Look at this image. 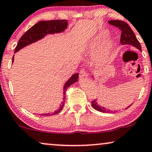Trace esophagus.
<instances>
[{"label":"esophagus","instance_id":"obj_1","mask_svg":"<svg viewBox=\"0 0 152 152\" xmlns=\"http://www.w3.org/2000/svg\"><path fill=\"white\" fill-rule=\"evenodd\" d=\"M79 76H80V78H82V79L88 78V74H87V72L85 71V69H81L80 71Z\"/></svg>","mask_w":152,"mask_h":152}]
</instances>
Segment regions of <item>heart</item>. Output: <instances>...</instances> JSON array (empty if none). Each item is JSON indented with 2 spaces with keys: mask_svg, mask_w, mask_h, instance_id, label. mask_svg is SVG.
Masks as SVG:
<instances>
[{
  "mask_svg": "<svg viewBox=\"0 0 152 152\" xmlns=\"http://www.w3.org/2000/svg\"><path fill=\"white\" fill-rule=\"evenodd\" d=\"M108 32L107 30H104L101 32V33L98 36H96V37H94L92 39V41L91 42L90 44V50L92 53H94L96 51L97 46H99V44H100V42H102V40L104 39L105 37H106L108 35ZM113 42L111 40H107L105 43L103 44V46L101 48V50L102 52V56H101L98 58V62L100 64H102L106 60V58L107 56V53L109 51V50L110 49L111 46H112Z\"/></svg>",
  "mask_w": 152,
  "mask_h": 152,
  "instance_id": "b5f03b06",
  "label": "heart"
}]
</instances>
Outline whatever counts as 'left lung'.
<instances>
[{"label": "left lung", "instance_id": "1", "mask_svg": "<svg viewBox=\"0 0 152 152\" xmlns=\"http://www.w3.org/2000/svg\"><path fill=\"white\" fill-rule=\"evenodd\" d=\"M108 23H110V25L115 26V27L118 28L121 30L120 42L122 45L128 44V45L133 46V47L137 48L140 50H142L140 44L138 40L137 39L134 32L131 30V28L128 25V23H125L124 21H120V20H112V21H109ZM92 106L95 110L99 111V112L106 113L113 112V110H110L109 109L104 108V107L99 106L98 103L96 102V100L95 99L92 102ZM131 106L127 107L126 109L129 108Z\"/></svg>", "mask_w": 152, "mask_h": 152}]
</instances>
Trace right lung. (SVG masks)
<instances>
[{
  "instance_id": "right-lung-1",
  "label": "right lung",
  "mask_w": 152,
  "mask_h": 152,
  "mask_svg": "<svg viewBox=\"0 0 152 152\" xmlns=\"http://www.w3.org/2000/svg\"><path fill=\"white\" fill-rule=\"evenodd\" d=\"M67 20H50V21H42L35 24L32 26L30 29H28L23 36L20 38L18 42L17 46H16L15 53L19 51L22 48L29 45V44L34 43V42L38 41V40L42 39L48 34H55L60 33V32H63L64 30L67 28ZM12 62H14V56L12 58ZM78 74H73L71 78L64 84L63 88V101L60 105V108H58L55 112L51 113H45L41 115H45V116H50V115H53L58 114L60 111L63 108L64 104V99L66 96V91L69 87H70L74 83L78 81Z\"/></svg>"
}]
</instances>
